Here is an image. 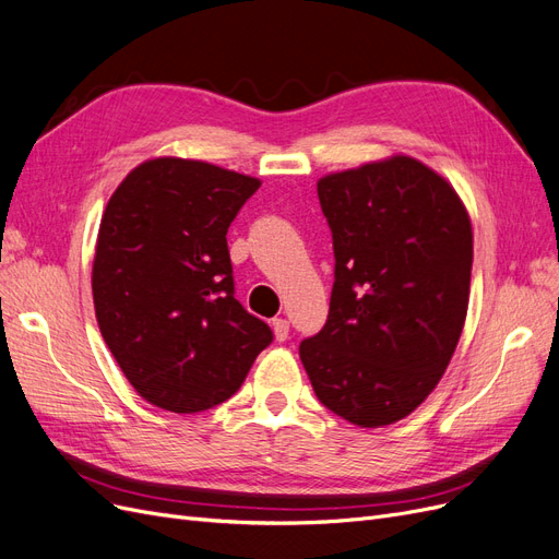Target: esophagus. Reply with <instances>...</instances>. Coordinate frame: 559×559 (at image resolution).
<instances>
[{
  "instance_id": "34e87169",
  "label": "esophagus",
  "mask_w": 559,
  "mask_h": 559,
  "mask_svg": "<svg viewBox=\"0 0 559 559\" xmlns=\"http://www.w3.org/2000/svg\"><path fill=\"white\" fill-rule=\"evenodd\" d=\"M273 331H275V337L280 343H284L286 337H289V321L286 319H273Z\"/></svg>"
}]
</instances>
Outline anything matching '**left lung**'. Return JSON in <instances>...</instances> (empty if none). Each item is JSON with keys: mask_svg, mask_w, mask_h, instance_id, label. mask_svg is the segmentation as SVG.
Returning a JSON list of instances; mask_svg holds the SVG:
<instances>
[{"mask_svg": "<svg viewBox=\"0 0 559 559\" xmlns=\"http://www.w3.org/2000/svg\"><path fill=\"white\" fill-rule=\"evenodd\" d=\"M333 238L326 324L300 343L317 399L357 427L411 415L445 373L468 308L473 233L452 186L408 156L317 181Z\"/></svg>", "mask_w": 559, "mask_h": 559, "instance_id": "left-lung-1", "label": "left lung"}]
</instances>
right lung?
Listing matches in <instances>:
<instances>
[{
	"label": "right lung",
	"mask_w": 559,
	"mask_h": 559,
	"mask_svg": "<svg viewBox=\"0 0 559 559\" xmlns=\"http://www.w3.org/2000/svg\"><path fill=\"white\" fill-rule=\"evenodd\" d=\"M261 181L202 160L154 158L121 181L99 224L93 300L116 364L173 413L238 392L273 343L235 298L226 233Z\"/></svg>",
	"instance_id": "add662e5"
}]
</instances>
